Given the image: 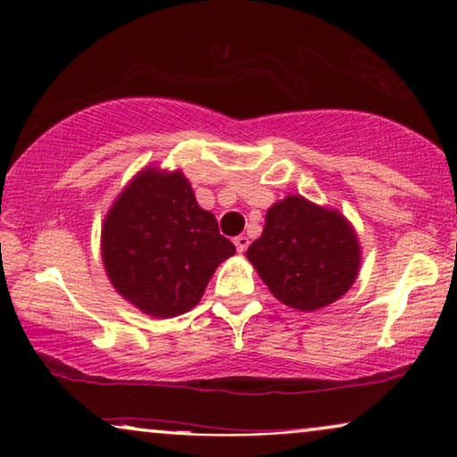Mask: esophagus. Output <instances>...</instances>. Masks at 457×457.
Listing matches in <instances>:
<instances>
[{"mask_svg": "<svg viewBox=\"0 0 457 457\" xmlns=\"http://www.w3.org/2000/svg\"><path fill=\"white\" fill-rule=\"evenodd\" d=\"M235 247H237V252H239V253L245 252V249L249 247V239H247V237H245V235L235 237Z\"/></svg>", "mask_w": 457, "mask_h": 457, "instance_id": "34e87169", "label": "esophagus"}]
</instances>
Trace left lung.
Instances as JSON below:
<instances>
[{"label":"left lung","instance_id":"obj_1","mask_svg":"<svg viewBox=\"0 0 457 457\" xmlns=\"http://www.w3.org/2000/svg\"><path fill=\"white\" fill-rule=\"evenodd\" d=\"M247 260L278 302L314 312L349 291L361 252L345 216L302 195H287L268 210Z\"/></svg>","mask_w":457,"mask_h":457}]
</instances>
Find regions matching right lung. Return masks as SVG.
Listing matches in <instances>:
<instances>
[{
	"instance_id": "right-lung-1",
	"label": "right lung",
	"mask_w": 457,
	"mask_h": 457,
	"mask_svg": "<svg viewBox=\"0 0 457 457\" xmlns=\"http://www.w3.org/2000/svg\"><path fill=\"white\" fill-rule=\"evenodd\" d=\"M235 253L180 170L145 168L112 204L102 258L120 295L154 318L195 308L212 274Z\"/></svg>"
}]
</instances>
